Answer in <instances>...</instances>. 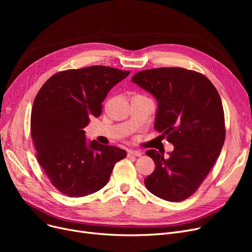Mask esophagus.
Returning a JSON list of instances; mask_svg holds the SVG:
<instances>
[{
  "mask_svg": "<svg viewBox=\"0 0 252 252\" xmlns=\"http://www.w3.org/2000/svg\"><path fill=\"white\" fill-rule=\"evenodd\" d=\"M128 155L129 156H137V157H139V156L142 155V152L137 151V150H129L128 151Z\"/></svg>",
  "mask_w": 252,
  "mask_h": 252,
  "instance_id": "34e87169",
  "label": "esophagus"
}]
</instances>
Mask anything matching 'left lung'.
I'll list each match as a JSON object with an SVG mask.
<instances>
[{"mask_svg": "<svg viewBox=\"0 0 252 252\" xmlns=\"http://www.w3.org/2000/svg\"><path fill=\"white\" fill-rule=\"evenodd\" d=\"M131 82L156 99L154 128L174 145L168 157L146 152L155 169L145 186L161 199L182 201L200 186L220 154L226 137L220 97L203 74L180 67L143 70Z\"/></svg>", "mask_w": 252, "mask_h": 252, "instance_id": "1", "label": "left lung"}]
</instances>
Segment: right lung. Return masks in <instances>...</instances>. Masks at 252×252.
<instances>
[{
    "instance_id": "add662e5",
    "label": "right lung",
    "mask_w": 252,
    "mask_h": 252,
    "mask_svg": "<svg viewBox=\"0 0 252 252\" xmlns=\"http://www.w3.org/2000/svg\"><path fill=\"white\" fill-rule=\"evenodd\" d=\"M130 71L108 66L69 69L51 76L34 99L32 138L38 163L53 186L69 197L95 193L107 184L124 149L87 141L84 128L98 117L108 92Z\"/></svg>"
}]
</instances>
